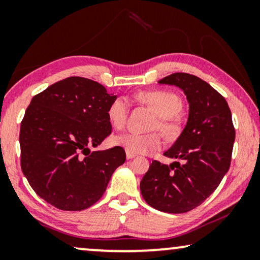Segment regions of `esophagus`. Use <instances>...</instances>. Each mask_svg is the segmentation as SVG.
<instances>
[{
	"instance_id": "obj_1",
	"label": "esophagus",
	"mask_w": 260,
	"mask_h": 260,
	"mask_svg": "<svg viewBox=\"0 0 260 260\" xmlns=\"http://www.w3.org/2000/svg\"><path fill=\"white\" fill-rule=\"evenodd\" d=\"M134 157H136V155L131 154V152H129V151H126V158L127 159H131V158H134Z\"/></svg>"
}]
</instances>
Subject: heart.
Listing matches in <instances>:
<instances>
[{"mask_svg":"<svg viewBox=\"0 0 260 260\" xmlns=\"http://www.w3.org/2000/svg\"><path fill=\"white\" fill-rule=\"evenodd\" d=\"M138 98L150 106L152 111L158 116L152 125V129L159 130L169 140L179 136L180 126L173 117L179 115L182 109V102L176 94L166 91H147L138 94ZM129 111V103L125 97H118L109 106L108 117L110 123L116 129H122L125 125ZM116 145L125 149L131 154H149L158 150L162 147V137L157 133L140 134L136 131H126L115 137Z\"/></svg>","mask_w":260,"mask_h":260,"instance_id":"1","label":"heart"}]
</instances>
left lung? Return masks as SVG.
I'll return each instance as SVG.
<instances>
[{"label": "left lung", "mask_w": 260, "mask_h": 260, "mask_svg": "<svg viewBox=\"0 0 260 260\" xmlns=\"http://www.w3.org/2000/svg\"><path fill=\"white\" fill-rule=\"evenodd\" d=\"M158 84L174 85L186 94V126L170 149L172 165L152 161L140 183L142 197L165 213H186L200 206L229 172L236 130L226 99L211 85L188 73H174Z\"/></svg>", "instance_id": "obj_1"}]
</instances>
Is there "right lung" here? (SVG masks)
Returning a JSON list of instances; mask_svg holds the SVG:
<instances>
[{
	"label": "right lung",
	"instance_id": "add662e5",
	"mask_svg": "<svg viewBox=\"0 0 260 260\" xmlns=\"http://www.w3.org/2000/svg\"><path fill=\"white\" fill-rule=\"evenodd\" d=\"M117 98L97 81L70 77L34 95L21 122V168L39 197L62 211L95 204L115 170L122 147L92 151L111 134L108 110Z\"/></svg>",
	"mask_w": 260,
	"mask_h": 260
}]
</instances>
